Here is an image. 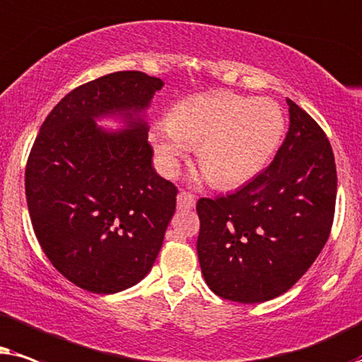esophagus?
Segmentation results:
<instances>
[{
  "label": "esophagus",
  "instance_id": "1",
  "mask_svg": "<svg viewBox=\"0 0 362 362\" xmlns=\"http://www.w3.org/2000/svg\"><path fill=\"white\" fill-rule=\"evenodd\" d=\"M195 206V199L194 195L189 194V192L182 190L180 194L177 195V209L178 210H190Z\"/></svg>",
  "mask_w": 362,
  "mask_h": 362
}]
</instances>
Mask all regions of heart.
<instances>
[{"label":"heart","mask_w":362,"mask_h":362,"mask_svg":"<svg viewBox=\"0 0 362 362\" xmlns=\"http://www.w3.org/2000/svg\"><path fill=\"white\" fill-rule=\"evenodd\" d=\"M285 131V114L274 100L214 90L173 105L167 120L152 127L151 142L167 175L175 173L190 147H197L205 177L218 189H231L268 165Z\"/></svg>","instance_id":"b5f03b06"}]
</instances>
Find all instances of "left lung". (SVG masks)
<instances>
[{"label": "left lung", "mask_w": 362, "mask_h": 362, "mask_svg": "<svg viewBox=\"0 0 362 362\" xmlns=\"http://www.w3.org/2000/svg\"><path fill=\"white\" fill-rule=\"evenodd\" d=\"M286 103L290 129L267 170L235 194L197 202L202 273L225 300L286 293L329 237L338 190L331 144L310 114Z\"/></svg>", "instance_id": "8db88e82"}]
</instances>
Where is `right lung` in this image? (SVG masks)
I'll return each instance as SVG.
<instances>
[{"label": "right lung", "mask_w": 362, "mask_h": 362, "mask_svg": "<svg viewBox=\"0 0 362 362\" xmlns=\"http://www.w3.org/2000/svg\"><path fill=\"white\" fill-rule=\"evenodd\" d=\"M162 79L120 71L86 83L51 110L26 163V200L42 252L62 276L98 295L151 272L175 214L177 187L152 167L146 109ZM99 117H120L105 132Z\"/></svg>", "instance_id": "add662e5"}]
</instances>
